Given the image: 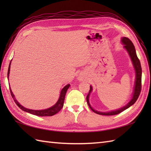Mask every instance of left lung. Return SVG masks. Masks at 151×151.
Segmentation results:
<instances>
[{"label": "left lung", "mask_w": 151, "mask_h": 151, "mask_svg": "<svg viewBox=\"0 0 151 151\" xmlns=\"http://www.w3.org/2000/svg\"><path fill=\"white\" fill-rule=\"evenodd\" d=\"M121 42L123 43V44H124V48L127 50L128 53H129L130 58H131V60H132L134 69H135V70H136V82H135V86H134V90L132 98V99H131V101L127 105H125L124 106H123V108L118 109V110H117L111 111L109 112L98 111L95 110L93 108H92L90 104H89V95H90V93L92 91V87L91 86H90V89H89V93L87 95V97H86V101H87L88 104L89 106V107L90 108L91 110L93 112H95V113L99 114V115H117V114H120L121 112L123 111L124 110H125L127 108H129L130 106H131L135 103L136 101H137V99H138L139 94L141 93V90H142V67H141L140 61L137 56L135 47H134L132 41H131L128 37H124L122 38Z\"/></svg>", "instance_id": "obj_1"}]
</instances>
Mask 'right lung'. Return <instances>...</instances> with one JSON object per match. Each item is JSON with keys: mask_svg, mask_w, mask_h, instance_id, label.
Returning <instances> with one entry per match:
<instances>
[{"mask_svg": "<svg viewBox=\"0 0 151 151\" xmlns=\"http://www.w3.org/2000/svg\"><path fill=\"white\" fill-rule=\"evenodd\" d=\"M12 62V61H11ZM10 63H9V65L8 67V78L9 77V70H10ZM70 84H67V86H65L64 87L62 91H61L60 93V98L58 99V101H57L56 103L54 104L53 106L50 107L48 109H45V110H30V109H27L26 108H24L21 106L20 104L19 103L17 102V101L16 100L14 95L11 89L9 88V90H10V93H11V95L12 98L14 99V102L16 103L18 106L22 110H23L24 111H27L28 113H30L31 114H33L35 115H37V116H52L54 114H57L58 112L60 111L61 110L63 106V103H64V100H65V96L66 94V92L67 91V89L69 88Z\"/></svg>", "mask_w": 151, "mask_h": 151, "instance_id": "add662e5", "label": "right lung"}]
</instances>
